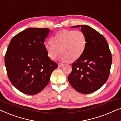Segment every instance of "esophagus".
<instances>
[{
	"label": "esophagus",
	"instance_id": "34e87169",
	"mask_svg": "<svg viewBox=\"0 0 121 121\" xmlns=\"http://www.w3.org/2000/svg\"><path fill=\"white\" fill-rule=\"evenodd\" d=\"M63 65V64L60 63H58V67H62Z\"/></svg>",
	"mask_w": 121,
	"mask_h": 121
}]
</instances>
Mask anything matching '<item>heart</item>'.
I'll return each instance as SVG.
<instances>
[{
  "mask_svg": "<svg viewBox=\"0 0 121 121\" xmlns=\"http://www.w3.org/2000/svg\"><path fill=\"white\" fill-rule=\"evenodd\" d=\"M87 43L85 34L79 30H63L54 35L51 42L44 43L48 57L52 60L59 58L63 62H74L80 58Z\"/></svg>",
  "mask_w": 121,
  "mask_h": 121,
  "instance_id": "obj_1",
  "label": "heart"
}]
</instances>
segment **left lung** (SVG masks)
<instances>
[{"mask_svg": "<svg viewBox=\"0 0 121 121\" xmlns=\"http://www.w3.org/2000/svg\"><path fill=\"white\" fill-rule=\"evenodd\" d=\"M85 34L87 43L82 56L72 64L69 83L80 93L88 94L99 90L106 82L112 64V56L105 38L87 25H77Z\"/></svg>", "mask_w": 121, "mask_h": 121, "instance_id": "left-lung-1", "label": "left lung"}]
</instances>
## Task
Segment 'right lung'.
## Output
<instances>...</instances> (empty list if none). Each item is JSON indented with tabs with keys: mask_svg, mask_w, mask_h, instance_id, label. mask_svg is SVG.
<instances>
[{
	"mask_svg": "<svg viewBox=\"0 0 121 121\" xmlns=\"http://www.w3.org/2000/svg\"><path fill=\"white\" fill-rule=\"evenodd\" d=\"M50 30L29 28L11 39L5 56V65L11 84L22 93L37 94L48 85L57 68L44 47Z\"/></svg>",
	"mask_w": 121,
	"mask_h": 121,
	"instance_id": "obj_1",
	"label": "right lung"
}]
</instances>
